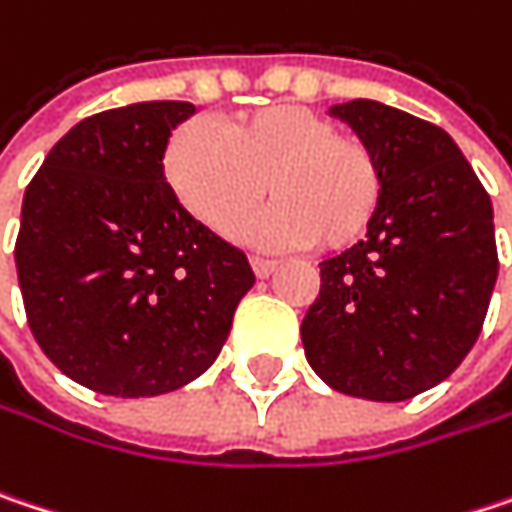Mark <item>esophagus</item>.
<instances>
[{
  "instance_id": "obj_1",
  "label": "esophagus",
  "mask_w": 512,
  "mask_h": 512,
  "mask_svg": "<svg viewBox=\"0 0 512 512\" xmlns=\"http://www.w3.org/2000/svg\"><path fill=\"white\" fill-rule=\"evenodd\" d=\"M252 269H255L257 278H269L275 269H278V260H269V257L252 255Z\"/></svg>"
}]
</instances>
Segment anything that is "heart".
Masks as SVG:
<instances>
[{
    "label": "heart",
    "instance_id": "1",
    "mask_svg": "<svg viewBox=\"0 0 512 512\" xmlns=\"http://www.w3.org/2000/svg\"><path fill=\"white\" fill-rule=\"evenodd\" d=\"M163 169L178 202L222 237L240 231L269 187L275 205L249 228L263 246L349 249L384 199L372 143L302 105L237 114L219 134L184 125L166 146Z\"/></svg>",
    "mask_w": 512,
    "mask_h": 512
}]
</instances>
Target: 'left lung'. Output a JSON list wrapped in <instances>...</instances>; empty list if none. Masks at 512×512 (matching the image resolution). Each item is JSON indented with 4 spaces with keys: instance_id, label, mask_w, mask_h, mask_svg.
I'll return each instance as SVG.
<instances>
[{
    "instance_id": "obj_1",
    "label": "left lung",
    "mask_w": 512,
    "mask_h": 512,
    "mask_svg": "<svg viewBox=\"0 0 512 512\" xmlns=\"http://www.w3.org/2000/svg\"><path fill=\"white\" fill-rule=\"evenodd\" d=\"M328 114L378 152L384 199L366 240L319 263L304 354L337 393L404 401L445 381L481 334L498 278L492 202L440 125L372 99Z\"/></svg>"
}]
</instances>
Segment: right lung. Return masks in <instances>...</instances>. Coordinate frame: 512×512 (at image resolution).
<instances>
[{"label":"right lung","instance_id":"1","mask_svg":"<svg viewBox=\"0 0 512 512\" xmlns=\"http://www.w3.org/2000/svg\"><path fill=\"white\" fill-rule=\"evenodd\" d=\"M190 102L81 119L23 199L17 275L28 328L75 384L117 398L172 393L222 351L255 272L181 208L163 152Z\"/></svg>","mask_w":512,"mask_h":512}]
</instances>
